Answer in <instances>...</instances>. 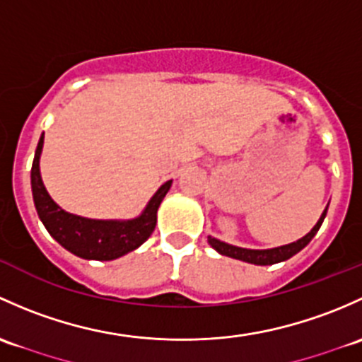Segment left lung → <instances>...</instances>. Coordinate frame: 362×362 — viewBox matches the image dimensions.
Masks as SVG:
<instances>
[{
    "instance_id": "left-lung-1",
    "label": "left lung",
    "mask_w": 362,
    "mask_h": 362,
    "mask_svg": "<svg viewBox=\"0 0 362 362\" xmlns=\"http://www.w3.org/2000/svg\"><path fill=\"white\" fill-rule=\"evenodd\" d=\"M324 218H326V211L322 212V216L319 218L317 225L310 230L303 238L300 240L293 242V244L288 245H281V247H275V249H264V251H256V249H242V247H235V245H230L225 244V242L218 240V238H212L209 237V244L223 256H230V258H235V259H242V262H247V263H255V264H274L279 262H286L289 259L291 256L300 252L308 242L314 238L315 233L319 232L320 225H322Z\"/></svg>"
}]
</instances>
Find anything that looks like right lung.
<instances>
[{"instance_id":"obj_1","label":"right lung","mask_w":362,"mask_h":362,"mask_svg":"<svg viewBox=\"0 0 362 362\" xmlns=\"http://www.w3.org/2000/svg\"><path fill=\"white\" fill-rule=\"evenodd\" d=\"M43 148V134L36 148L31 169V188L36 211L45 228L52 237L73 255L85 259H110L120 258L127 252L139 247L153 233L156 225V211L165 193L169 192L173 181L163 182L150 200L143 214L129 221H99L62 211L45 189L40 176V153Z\"/></svg>"}]
</instances>
